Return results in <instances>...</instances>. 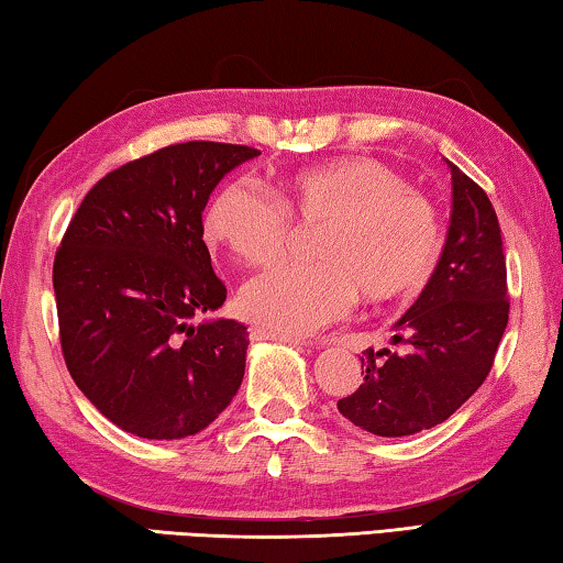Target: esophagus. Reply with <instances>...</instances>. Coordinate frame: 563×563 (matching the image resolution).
Returning a JSON list of instances; mask_svg holds the SVG:
<instances>
[{
  "label": "esophagus",
  "mask_w": 563,
  "mask_h": 563,
  "mask_svg": "<svg viewBox=\"0 0 563 563\" xmlns=\"http://www.w3.org/2000/svg\"><path fill=\"white\" fill-rule=\"evenodd\" d=\"M251 335L255 340H278V342H288V345H312L310 340L298 338V335H285V332H273V330H265V328H253Z\"/></svg>",
  "instance_id": "34e87169"
}]
</instances>
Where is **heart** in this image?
<instances>
[{"label": "heart", "instance_id": "heart-1", "mask_svg": "<svg viewBox=\"0 0 563 563\" xmlns=\"http://www.w3.org/2000/svg\"><path fill=\"white\" fill-rule=\"evenodd\" d=\"M290 218L320 225L316 265H283L243 288L241 312L273 332L305 335L340 318L362 295L389 302L422 288L442 253V221L422 190L383 161L342 156L275 184V198L235 178L203 211L208 245L247 268H271L288 245Z\"/></svg>", "mask_w": 563, "mask_h": 563}]
</instances>
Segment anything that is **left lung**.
Listing matches in <instances>:
<instances>
[{
  "instance_id": "8db88e82",
  "label": "left lung",
  "mask_w": 563,
  "mask_h": 563,
  "mask_svg": "<svg viewBox=\"0 0 563 563\" xmlns=\"http://www.w3.org/2000/svg\"><path fill=\"white\" fill-rule=\"evenodd\" d=\"M450 170L444 251L412 308L395 322L393 340L405 352L365 350V379L338 399L342 417L377 437L417 434L450 419L487 379L509 322L497 213L470 176L454 164Z\"/></svg>"
}]
</instances>
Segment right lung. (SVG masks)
<instances>
[{
	"label": "right lung",
	"instance_id": "1",
	"mask_svg": "<svg viewBox=\"0 0 563 563\" xmlns=\"http://www.w3.org/2000/svg\"><path fill=\"white\" fill-rule=\"evenodd\" d=\"M258 148L188 141L93 186L54 258L62 352L99 412L144 440H184L231 405L247 328L194 318L225 302L203 243L213 188Z\"/></svg>",
	"mask_w": 563,
	"mask_h": 563
}]
</instances>
